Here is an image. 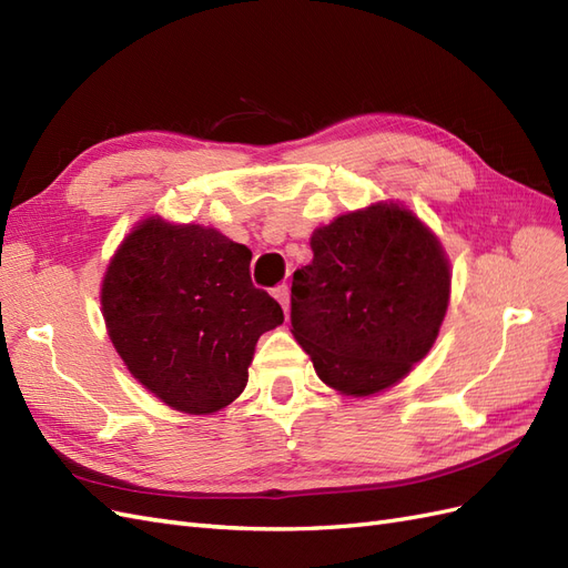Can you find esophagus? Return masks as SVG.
Wrapping results in <instances>:
<instances>
[{
  "mask_svg": "<svg viewBox=\"0 0 568 568\" xmlns=\"http://www.w3.org/2000/svg\"><path fill=\"white\" fill-rule=\"evenodd\" d=\"M274 298L280 301V305L284 307V313H288V303H291V291H288V286L286 284H282V286H277L274 288Z\"/></svg>",
  "mask_w": 568,
  "mask_h": 568,
  "instance_id": "esophagus-1",
  "label": "esophagus"
}]
</instances>
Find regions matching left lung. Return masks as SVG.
<instances>
[{"mask_svg":"<svg viewBox=\"0 0 568 568\" xmlns=\"http://www.w3.org/2000/svg\"><path fill=\"white\" fill-rule=\"evenodd\" d=\"M294 272L291 332L320 379L343 395L398 384L432 351L450 301L436 234L398 203L338 215Z\"/></svg>","mask_w":568,"mask_h":568,"instance_id":"left-lung-1","label":"left lung"}]
</instances>
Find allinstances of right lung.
I'll return each instance as SVG.
<instances>
[{"mask_svg": "<svg viewBox=\"0 0 568 568\" xmlns=\"http://www.w3.org/2000/svg\"><path fill=\"white\" fill-rule=\"evenodd\" d=\"M251 251L213 227L146 217L120 244L101 284L118 355L156 398L211 415L248 382L255 343L284 322L251 282Z\"/></svg>", "mask_w": 568, "mask_h": 568, "instance_id": "1", "label": "right lung"}]
</instances>
